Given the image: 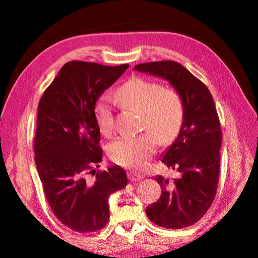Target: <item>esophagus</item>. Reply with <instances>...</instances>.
Masks as SVG:
<instances>
[{
	"label": "esophagus",
	"mask_w": 258,
	"mask_h": 258,
	"mask_svg": "<svg viewBox=\"0 0 258 258\" xmlns=\"http://www.w3.org/2000/svg\"><path fill=\"white\" fill-rule=\"evenodd\" d=\"M128 178H130V180L131 181H139V180H141L142 178H143V175H141V174H138V172H130L128 174Z\"/></svg>",
	"instance_id": "esophagus-1"
}]
</instances>
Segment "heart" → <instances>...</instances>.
Returning a JSON list of instances; mask_svg holds the SVG:
<instances>
[{"mask_svg": "<svg viewBox=\"0 0 258 258\" xmlns=\"http://www.w3.org/2000/svg\"><path fill=\"white\" fill-rule=\"evenodd\" d=\"M116 95L127 108L142 113V127L151 132L118 138L109 144L108 154L118 165L141 169L156 150L158 140L169 143L179 133L184 117L182 100L175 89L139 77L124 83ZM95 117L102 134L108 137L113 133L114 109L108 97L97 101Z\"/></svg>", "mask_w": 258, "mask_h": 258, "instance_id": "heart-1", "label": "heart"}]
</instances>
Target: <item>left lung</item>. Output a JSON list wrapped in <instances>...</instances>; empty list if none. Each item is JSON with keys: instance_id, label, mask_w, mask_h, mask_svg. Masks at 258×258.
<instances>
[{"instance_id": "left-lung-1", "label": "left lung", "mask_w": 258, "mask_h": 258, "mask_svg": "<svg viewBox=\"0 0 258 258\" xmlns=\"http://www.w3.org/2000/svg\"><path fill=\"white\" fill-rule=\"evenodd\" d=\"M134 71L169 82L184 106L179 133L161 159L179 177L154 178L162 188L161 196L145 212L163 228L189 227L207 213L217 193L222 134L213 98L202 81L177 62L139 64Z\"/></svg>"}]
</instances>
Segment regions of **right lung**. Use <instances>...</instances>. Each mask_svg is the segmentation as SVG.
<instances>
[{"label": "right lung", "mask_w": 258, "mask_h": 258, "mask_svg": "<svg viewBox=\"0 0 258 258\" xmlns=\"http://www.w3.org/2000/svg\"><path fill=\"white\" fill-rule=\"evenodd\" d=\"M128 69L73 60L60 69L38 105L35 161L48 204L60 222L93 232L109 220V196L127 185L119 166L97 172L101 162L95 106Z\"/></svg>", "instance_id": "add662e5"}]
</instances>
